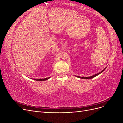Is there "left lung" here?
<instances>
[{
	"label": "left lung",
	"instance_id": "obj_1",
	"mask_svg": "<svg viewBox=\"0 0 123 123\" xmlns=\"http://www.w3.org/2000/svg\"><path fill=\"white\" fill-rule=\"evenodd\" d=\"M106 67L105 69H104L103 70H102L101 72H99V73H97V74H94V75H92V76H89V77H84V76L80 77V76H76V75H75V76H76V77H79V78H80V79H92V78H93V77H95V76H96L98 75L99 74H100V73H102L106 69Z\"/></svg>",
	"mask_w": 123,
	"mask_h": 123
}]
</instances>
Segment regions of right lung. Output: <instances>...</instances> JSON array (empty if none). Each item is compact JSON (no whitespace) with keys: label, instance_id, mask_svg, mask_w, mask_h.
<instances>
[{"label":"right lung","instance_id":"obj_1","mask_svg":"<svg viewBox=\"0 0 123 123\" xmlns=\"http://www.w3.org/2000/svg\"><path fill=\"white\" fill-rule=\"evenodd\" d=\"M51 77H47V78H45V79H33V80H36V81H43V80H48V79H49Z\"/></svg>","mask_w":123,"mask_h":123}]
</instances>
